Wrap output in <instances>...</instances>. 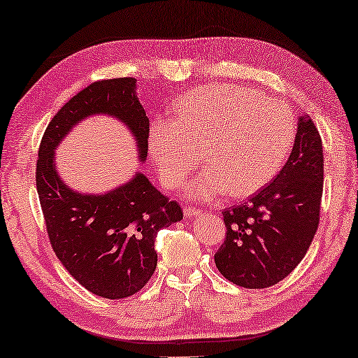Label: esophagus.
Segmentation results:
<instances>
[{"label":"esophagus","mask_w":358,"mask_h":358,"mask_svg":"<svg viewBox=\"0 0 358 358\" xmlns=\"http://www.w3.org/2000/svg\"><path fill=\"white\" fill-rule=\"evenodd\" d=\"M183 213L186 215V217L194 218V217H201L202 210H199V208H192V207H189V206H185V207H183Z\"/></svg>","instance_id":"esophagus-1"}]
</instances>
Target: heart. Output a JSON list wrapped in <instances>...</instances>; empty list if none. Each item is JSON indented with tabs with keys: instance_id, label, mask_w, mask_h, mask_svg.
<instances>
[{
	"instance_id": "obj_1",
	"label": "heart",
	"mask_w": 358,
	"mask_h": 358,
	"mask_svg": "<svg viewBox=\"0 0 358 358\" xmlns=\"http://www.w3.org/2000/svg\"><path fill=\"white\" fill-rule=\"evenodd\" d=\"M175 119L157 117L148 132L150 156L167 188H178L201 161L207 169L186 194L213 201L247 197L264 188L290 152L296 119L283 101L236 84L203 86L181 95Z\"/></svg>"
}]
</instances>
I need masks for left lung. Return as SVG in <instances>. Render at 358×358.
Here are the masks:
<instances>
[{
  "mask_svg": "<svg viewBox=\"0 0 358 358\" xmlns=\"http://www.w3.org/2000/svg\"><path fill=\"white\" fill-rule=\"evenodd\" d=\"M322 191V138L304 113L290 157L274 181L248 202L223 210L228 231L215 253L223 277L243 288H268L285 279L319 228Z\"/></svg>",
  "mask_w": 358,
  "mask_h": 358,
  "instance_id": "1",
  "label": "left lung"
}]
</instances>
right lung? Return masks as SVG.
Listing matches in <instances>:
<instances>
[{
	"label": "right lung",
	"instance_id": "add662e5",
	"mask_svg": "<svg viewBox=\"0 0 358 358\" xmlns=\"http://www.w3.org/2000/svg\"><path fill=\"white\" fill-rule=\"evenodd\" d=\"M135 90V78L92 83L60 108L38 151L36 189L57 258L86 290L108 299L132 296L148 283L157 232L183 218V210L141 172L101 194L71 189L57 172L55 150L84 119L105 115L130 130L145 162L150 119Z\"/></svg>",
	"mask_w": 358,
	"mask_h": 358
}]
</instances>
